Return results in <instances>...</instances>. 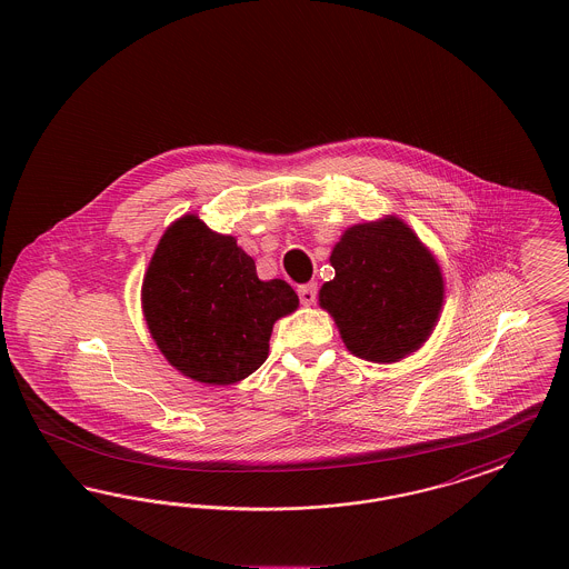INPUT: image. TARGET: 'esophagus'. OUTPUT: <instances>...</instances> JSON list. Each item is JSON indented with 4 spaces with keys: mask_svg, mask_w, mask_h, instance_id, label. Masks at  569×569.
<instances>
[{
    "mask_svg": "<svg viewBox=\"0 0 569 569\" xmlns=\"http://www.w3.org/2000/svg\"><path fill=\"white\" fill-rule=\"evenodd\" d=\"M298 298L302 305H313L316 298H318V283H305V286H298Z\"/></svg>",
    "mask_w": 569,
    "mask_h": 569,
    "instance_id": "obj_1",
    "label": "esophagus"
}]
</instances>
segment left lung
<instances>
[{
  "instance_id": "left-lung-1",
  "label": "left lung",
  "mask_w": 569,
  "mask_h": 569,
  "mask_svg": "<svg viewBox=\"0 0 569 569\" xmlns=\"http://www.w3.org/2000/svg\"><path fill=\"white\" fill-rule=\"evenodd\" d=\"M335 279L320 290L346 348L371 362H397L433 332L443 277L433 253L399 217L358 223L330 253Z\"/></svg>"
}]
</instances>
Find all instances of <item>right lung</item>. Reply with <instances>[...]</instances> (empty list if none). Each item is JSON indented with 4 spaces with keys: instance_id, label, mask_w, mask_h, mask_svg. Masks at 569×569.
<instances>
[{
    "instance_id": "right-lung-1",
    "label": "right lung",
    "mask_w": 569,
    "mask_h": 569,
    "mask_svg": "<svg viewBox=\"0 0 569 569\" xmlns=\"http://www.w3.org/2000/svg\"><path fill=\"white\" fill-rule=\"evenodd\" d=\"M142 311L153 341L183 376L230 386L269 356L272 325L298 307L283 281H260L234 237L196 216L168 226L142 281Z\"/></svg>"
}]
</instances>
